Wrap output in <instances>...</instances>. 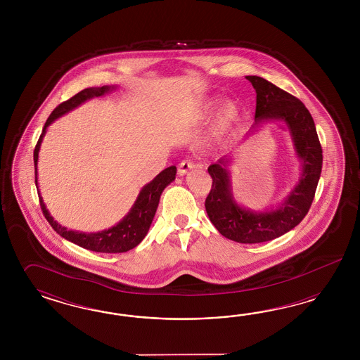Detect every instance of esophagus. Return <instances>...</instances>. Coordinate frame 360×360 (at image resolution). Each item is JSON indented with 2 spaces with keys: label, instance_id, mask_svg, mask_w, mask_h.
Masks as SVG:
<instances>
[{
  "label": "esophagus",
  "instance_id": "1",
  "mask_svg": "<svg viewBox=\"0 0 360 360\" xmlns=\"http://www.w3.org/2000/svg\"><path fill=\"white\" fill-rule=\"evenodd\" d=\"M198 167V165L191 162V161H182L179 166H178V174L185 175L191 170V169H195Z\"/></svg>",
  "mask_w": 360,
  "mask_h": 360
}]
</instances>
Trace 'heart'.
Masks as SVG:
<instances>
[{
	"label": "heart",
	"instance_id": "heart-1",
	"mask_svg": "<svg viewBox=\"0 0 360 360\" xmlns=\"http://www.w3.org/2000/svg\"><path fill=\"white\" fill-rule=\"evenodd\" d=\"M223 100L218 98H208L199 105L198 110V117L202 121L211 119L217 110L220 108ZM239 121V109L233 104V103H227L223 105V108L219 112L218 119L215 122L214 131H212V137L218 141H221L226 139V136L229 131H232V128L236 125V122Z\"/></svg>",
	"mask_w": 360,
	"mask_h": 360
}]
</instances>
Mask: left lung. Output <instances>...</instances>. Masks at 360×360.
<instances>
[{"label": "left lung", "mask_w": 360, "mask_h": 360, "mask_svg": "<svg viewBox=\"0 0 360 360\" xmlns=\"http://www.w3.org/2000/svg\"><path fill=\"white\" fill-rule=\"evenodd\" d=\"M245 77L256 89L255 124L247 137L266 122H283L301 162V173L295 187L281 203L264 211H253L235 200L229 179L231 155L221 157L217 164L208 167L212 188L205 206L211 223L227 239L256 244L283 236L305 218L321 176L322 148L314 120L302 101L262 77Z\"/></svg>", "instance_id": "obj_1"}]
</instances>
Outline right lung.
I'll return each instance as SVG.
<instances>
[{
	"mask_svg": "<svg viewBox=\"0 0 360 360\" xmlns=\"http://www.w3.org/2000/svg\"><path fill=\"white\" fill-rule=\"evenodd\" d=\"M116 86H103V87L86 88L80 91L75 96L67 100L65 103L59 104L56 108L53 110V113L49 116V119L44 124V131L39 137V140L35 145L34 149V165H35V186L37 190L38 187V154L41 149V143L44 141V134L47 131L49 125H51L56 119L68 113L70 110L77 108L84 101L89 98H98L105 94L112 92L116 89ZM176 174V167L175 166H169L167 169L162 170L160 174L157 175L149 184L143 186L137 196L136 202L133 203L129 212L121 219L117 224L113 227L98 232H79V231H72L67 227L60 226L54 218L50 215L49 210L46 208L44 198L41 196V193L38 191L39 195V203L41 208L44 211V218L50 223V226L56 231L62 238L65 240L77 244L82 248H86L89 251L101 252V253H121V252H128L137 247L141 243L143 238L146 236L148 231L150 229L153 218L155 215V211L160 203L161 194L166 188V186L170 185L175 179Z\"/></svg>",
	"mask_w": 360,
	"mask_h": 360,
	"instance_id": "add662e5",
	"label": "right lung"
}]
</instances>
